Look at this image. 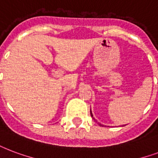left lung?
<instances>
[{"label": "left lung", "instance_id": "obj_1", "mask_svg": "<svg viewBox=\"0 0 158 158\" xmlns=\"http://www.w3.org/2000/svg\"><path fill=\"white\" fill-rule=\"evenodd\" d=\"M90 114H91V117H92L94 119V115H93V114H92V111H91V109H90ZM94 120H95V119H94ZM98 125H99V126H102V127L103 126V125H102L101 123H98Z\"/></svg>", "mask_w": 158, "mask_h": 158}]
</instances>
